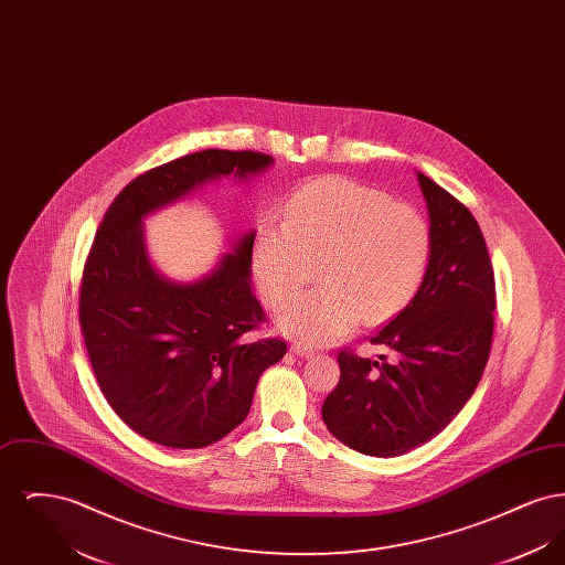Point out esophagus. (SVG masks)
I'll return each mask as SVG.
<instances>
[{"label": "esophagus", "mask_w": 565, "mask_h": 565, "mask_svg": "<svg viewBox=\"0 0 565 565\" xmlns=\"http://www.w3.org/2000/svg\"><path fill=\"white\" fill-rule=\"evenodd\" d=\"M292 351H295L296 355H300V358H309V355H313V353H316L313 348L302 345V343H295V345H292Z\"/></svg>", "instance_id": "esophagus-1"}]
</instances>
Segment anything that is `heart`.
Returning a JSON list of instances; mask_svg holds the SVG:
<instances>
[{"mask_svg":"<svg viewBox=\"0 0 565 565\" xmlns=\"http://www.w3.org/2000/svg\"><path fill=\"white\" fill-rule=\"evenodd\" d=\"M426 217L381 190L348 178H322L296 190L284 224L258 228L252 252L256 281L277 311V326L302 343H328L364 318H394L419 290L430 263Z\"/></svg>","mask_w":565,"mask_h":565,"instance_id":"1","label":"heart"}]
</instances>
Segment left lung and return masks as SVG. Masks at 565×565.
I'll return each mask as SVG.
<instances>
[{
    "mask_svg": "<svg viewBox=\"0 0 565 565\" xmlns=\"http://www.w3.org/2000/svg\"><path fill=\"white\" fill-rule=\"evenodd\" d=\"M430 263L403 311L373 345L379 360L339 351L341 379L322 404L326 428L375 457L403 456L445 430L477 390L493 339L495 277L483 233L454 194L422 171Z\"/></svg>",
    "mask_w": 565,
    "mask_h": 565,
    "instance_id": "left-lung-1",
    "label": "left lung"
}]
</instances>
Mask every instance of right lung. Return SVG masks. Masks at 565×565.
<instances>
[{
	"label": "right lung",
	"instance_id": "right-lung-1",
	"mask_svg": "<svg viewBox=\"0 0 565 565\" xmlns=\"http://www.w3.org/2000/svg\"><path fill=\"white\" fill-rule=\"evenodd\" d=\"M270 162L252 150H203L137 175L86 256L78 318L93 373L114 413L162 447L201 449L235 430L288 343L252 339L267 322L249 288L254 233L201 281L173 284L148 263L141 217L207 180L254 175Z\"/></svg>",
	"mask_w": 565,
	"mask_h": 565
}]
</instances>
